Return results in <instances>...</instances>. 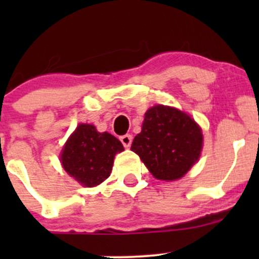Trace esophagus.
Masks as SVG:
<instances>
[{"label":"esophagus","instance_id":"34e87169","mask_svg":"<svg viewBox=\"0 0 259 259\" xmlns=\"http://www.w3.org/2000/svg\"><path fill=\"white\" fill-rule=\"evenodd\" d=\"M120 142L122 143V145L125 146V148H129L130 145H132V142H133V137L130 134H126V135H122L121 138H120Z\"/></svg>","mask_w":259,"mask_h":259}]
</instances>
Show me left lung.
Returning a JSON list of instances; mask_svg holds the SVG:
<instances>
[{
    "label": "left lung",
    "mask_w": 259,
    "mask_h": 259,
    "mask_svg": "<svg viewBox=\"0 0 259 259\" xmlns=\"http://www.w3.org/2000/svg\"><path fill=\"white\" fill-rule=\"evenodd\" d=\"M202 144V130L189 115L155 105L145 113L142 133L133 140L132 150L156 179L177 180L199 159Z\"/></svg>",
    "instance_id": "1"
}]
</instances>
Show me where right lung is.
<instances>
[{
  "mask_svg": "<svg viewBox=\"0 0 259 259\" xmlns=\"http://www.w3.org/2000/svg\"><path fill=\"white\" fill-rule=\"evenodd\" d=\"M124 150L109 133H99L94 125L80 124L61 153L65 170L85 187H95L109 178L114 156Z\"/></svg>",
  "mask_w": 259,
  "mask_h": 259,
  "instance_id": "add662e5",
  "label": "right lung"
}]
</instances>
